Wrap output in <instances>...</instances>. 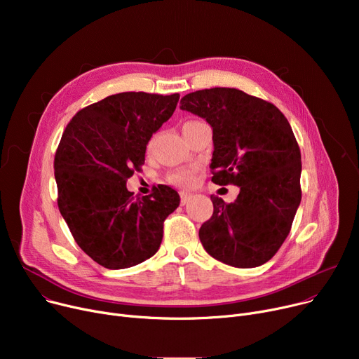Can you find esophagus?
<instances>
[{
  "mask_svg": "<svg viewBox=\"0 0 359 359\" xmlns=\"http://www.w3.org/2000/svg\"><path fill=\"white\" fill-rule=\"evenodd\" d=\"M191 198H192V194L182 192V194H180V203H182V205H186L187 202L191 201Z\"/></svg>",
  "mask_w": 359,
  "mask_h": 359,
  "instance_id": "34e87169",
  "label": "esophagus"
}]
</instances>
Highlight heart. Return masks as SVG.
Segmentation results:
<instances>
[{
	"label": "heart",
	"instance_id": "heart-1",
	"mask_svg": "<svg viewBox=\"0 0 359 359\" xmlns=\"http://www.w3.org/2000/svg\"><path fill=\"white\" fill-rule=\"evenodd\" d=\"M195 123H198V121H191V122H186L184 125H183V129H186V128H189V126H192V125H195ZM154 142H156V137H153L149 140V142H148V151L149 149H153V147H154ZM195 175H196V168H191V167H186V168H177V170H173L172 173L168 175V182L170 183H173V184H176V186H180V187H187V186H191L194 182H195Z\"/></svg>",
	"mask_w": 359,
	"mask_h": 359
}]
</instances>
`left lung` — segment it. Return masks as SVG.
Listing matches in <instances>:
<instances>
[{"label": "left lung", "instance_id": "1", "mask_svg": "<svg viewBox=\"0 0 359 359\" xmlns=\"http://www.w3.org/2000/svg\"><path fill=\"white\" fill-rule=\"evenodd\" d=\"M180 103L212 126V182L240 187L231 203L211 195L202 246L230 266H260L288 237L301 202V153L291 125L275 104L237 88L198 90Z\"/></svg>", "mask_w": 359, "mask_h": 359}]
</instances>
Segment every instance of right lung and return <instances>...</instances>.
I'll return each instance as SVG.
<instances>
[{
    "instance_id": "add662e5",
    "label": "right lung",
    "mask_w": 359,
    "mask_h": 359,
    "mask_svg": "<svg viewBox=\"0 0 359 359\" xmlns=\"http://www.w3.org/2000/svg\"><path fill=\"white\" fill-rule=\"evenodd\" d=\"M179 97L111 94L79 110L64 130L53 160L58 208L81 250L103 268L125 269L154 256L164 219L179 206V194L165 184L141 198L126 189Z\"/></svg>"
}]
</instances>
